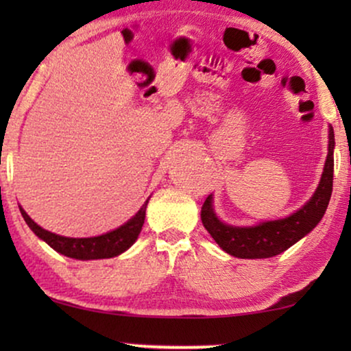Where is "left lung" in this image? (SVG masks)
I'll return each mask as SVG.
<instances>
[{
	"label": "left lung",
	"instance_id": "8db88e82",
	"mask_svg": "<svg viewBox=\"0 0 351 351\" xmlns=\"http://www.w3.org/2000/svg\"><path fill=\"white\" fill-rule=\"evenodd\" d=\"M334 131L329 129V152L324 165V172L315 195L300 210L289 217L273 222H263L257 227L239 228L230 227L215 217L210 196L201 208V222L215 239V243L239 258H267L285 252L292 244L313 230L328 209L334 180Z\"/></svg>",
	"mask_w": 351,
	"mask_h": 351
}]
</instances>
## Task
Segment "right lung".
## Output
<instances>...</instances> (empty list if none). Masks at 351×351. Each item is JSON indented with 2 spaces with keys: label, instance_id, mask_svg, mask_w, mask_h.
<instances>
[{
  "label": "right lung",
  "instance_id": "right-lung-1",
  "mask_svg": "<svg viewBox=\"0 0 351 351\" xmlns=\"http://www.w3.org/2000/svg\"><path fill=\"white\" fill-rule=\"evenodd\" d=\"M148 199L145 204L142 206L141 210L129 220L128 223H124L123 227H119L113 232L105 233L102 237H94V238H65L60 234L51 233L47 230L41 228L40 225H36L33 220L28 217V214L21 208L22 217L25 219L28 227L32 228V232L36 234L38 238H41L43 241H46L54 251L64 254L66 257L78 258V261H90V258H110L118 256L126 251L128 247L132 246V243L136 241L138 233H141L143 220H145V210H147Z\"/></svg>",
  "mask_w": 351,
  "mask_h": 351
}]
</instances>
